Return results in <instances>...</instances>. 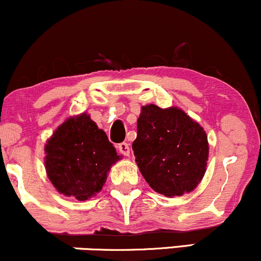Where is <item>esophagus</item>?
<instances>
[{"label": "esophagus", "instance_id": "34e87169", "mask_svg": "<svg viewBox=\"0 0 261 261\" xmlns=\"http://www.w3.org/2000/svg\"><path fill=\"white\" fill-rule=\"evenodd\" d=\"M118 149H119V152H120L121 154L130 155V146H128V143H126V142L119 143Z\"/></svg>", "mask_w": 261, "mask_h": 261}]
</instances>
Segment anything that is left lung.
Here are the masks:
<instances>
[{"instance_id":"left-lung-1","label":"left lung","mask_w":261,"mask_h":261,"mask_svg":"<svg viewBox=\"0 0 261 261\" xmlns=\"http://www.w3.org/2000/svg\"><path fill=\"white\" fill-rule=\"evenodd\" d=\"M141 174L154 191L181 196L197 187L206 172L208 142L199 122L179 108H141L133 142Z\"/></svg>"}]
</instances>
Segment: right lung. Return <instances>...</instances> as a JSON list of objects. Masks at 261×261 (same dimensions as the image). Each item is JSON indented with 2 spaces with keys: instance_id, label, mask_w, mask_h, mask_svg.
Returning a JSON list of instances; mask_svg holds the SVG:
<instances>
[{
  "instance_id": "right-lung-1",
  "label": "right lung",
  "mask_w": 261,
  "mask_h": 261,
  "mask_svg": "<svg viewBox=\"0 0 261 261\" xmlns=\"http://www.w3.org/2000/svg\"><path fill=\"white\" fill-rule=\"evenodd\" d=\"M120 158L86 113L62 122L45 145L47 178L60 194L80 201L99 193L110 167Z\"/></svg>"
}]
</instances>
